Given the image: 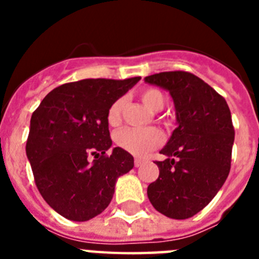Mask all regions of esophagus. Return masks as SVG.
<instances>
[{"mask_svg": "<svg viewBox=\"0 0 259 259\" xmlns=\"http://www.w3.org/2000/svg\"><path fill=\"white\" fill-rule=\"evenodd\" d=\"M143 159L141 158H135V167H140L143 164Z\"/></svg>", "mask_w": 259, "mask_h": 259, "instance_id": "esophagus-1", "label": "esophagus"}]
</instances>
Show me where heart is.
Listing matches in <instances>:
<instances>
[{"label":"heart","instance_id":"obj_1","mask_svg":"<svg viewBox=\"0 0 259 259\" xmlns=\"http://www.w3.org/2000/svg\"><path fill=\"white\" fill-rule=\"evenodd\" d=\"M140 97L144 105L153 111H159L163 109L164 97L157 89L143 91ZM120 111H122V100H116L109 107L107 122L111 125L118 124ZM115 143L131 154L144 155L162 143V134L154 127H125L115 134Z\"/></svg>","mask_w":259,"mask_h":259}]
</instances>
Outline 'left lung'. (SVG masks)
Segmentation results:
<instances>
[{
	"instance_id": "left-lung-1",
	"label": "left lung",
	"mask_w": 259,
	"mask_h": 259,
	"mask_svg": "<svg viewBox=\"0 0 259 259\" xmlns=\"http://www.w3.org/2000/svg\"><path fill=\"white\" fill-rule=\"evenodd\" d=\"M145 83L168 92L176 128L155 162L159 176L148 187L154 209L187 219L206 206L227 179L235 131L227 102L196 75L170 71L146 76Z\"/></svg>"
}]
</instances>
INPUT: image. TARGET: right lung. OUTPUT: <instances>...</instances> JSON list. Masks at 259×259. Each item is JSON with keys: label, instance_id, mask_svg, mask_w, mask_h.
<instances>
[{"label": "right lung", "instance_id": "add662e5", "mask_svg": "<svg viewBox=\"0 0 259 259\" xmlns=\"http://www.w3.org/2000/svg\"><path fill=\"white\" fill-rule=\"evenodd\" d=\"M141 77L84 79L48 93L31 116L27 158L38 192L66 219L85 222L101 214L115 183L134 167V157L111 148L107 111ZM95 155L91 162L89 155Z\"/></svg>", "mask_w": 259, "mask_h": 259}]
</instances>
